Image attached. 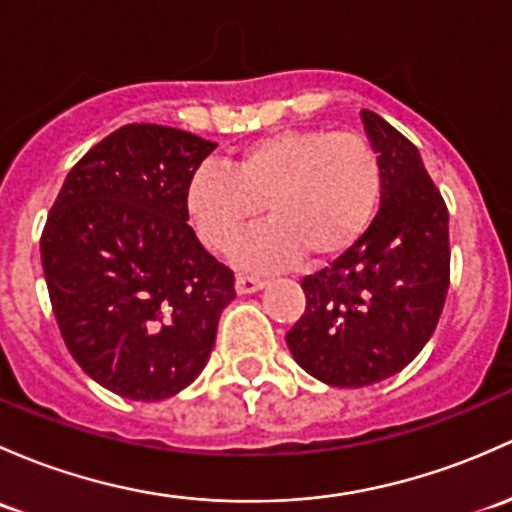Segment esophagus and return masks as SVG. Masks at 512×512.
Segmentation results:
<instances>
[{
  "instance_id": "obj_1",
  "label": "esophagus",
  "mask_w": 512,
  "mask_h": 512,
  "mask_svg": "<svg viewBox=\"0 0 512 512\" xmlns=\"http://www.w3.org/2000/svg\"><path fill=\"white\" fill-rule=\"evenodd\" d=\"M265 279L260 277H250V274H238V279H235V292L238 294H252V292H260V289H265Z\"/></svg>"
}]
</instances>
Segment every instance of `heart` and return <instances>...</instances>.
<instances>
[{
	"label": "heart",
	"instance_id": "obj_1",
	"mask_svg": "<svg viewBox=\"0 0 512 512\" xmlns=\"http://www.w3.org/2000/svg\"><path fill=\"white\" fill-rule=\"evenodd\" d=\"M383 186L378 152L355 132L279 129L255 139L233 159V171L201 166L186 188L198 238L225 252L262 218L270 228L235 250L247 270H272L348 250L373 220Z\"/></svg>",
	"mask_w": 512,
	"mask_h": 512
}]
</instances>
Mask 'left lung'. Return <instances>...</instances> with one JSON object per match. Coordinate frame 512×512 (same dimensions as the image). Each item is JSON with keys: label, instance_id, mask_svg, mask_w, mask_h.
<instances>
[{"label": "left lung", "instance_id": "8db88e82", "mask_svg": "<svg viewBox=\"0 0 512 512\" xmlns=\"http://www.w3.org/2000/svg\"><path fill=\"white\" fill-rule=\"evenodd\" d=\"M383 169L380 208L338 260L301 279L306 309L289 328L294 360L331 387L380 383L427 346L449 289V211L417 147L363 110Z\"/></svg>", "mask_w": 512, "mask_h": 512}]
</instances>
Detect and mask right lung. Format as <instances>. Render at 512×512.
I'll return each instance as SVG.
<instances>
[{
  "instance_id": "right-lung-1",
  "label": "right lung",
  "mask_w": 512,
  "mask_h": 512,
  "mask_svg": "<svg viewBox=\"0 0 512 512\" xmlns=\"http://www.w3.org/2000/svg\"><path fill=\"white\" fill-rule=\"evenodd\" d=\"M215 142L125 125L63 181L41 235L53 314L75 363L115 395L157 402L201 375L233 272L188 225L186 188Z\"/></svg>"
}]
</instances>
